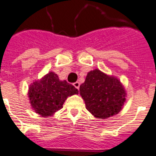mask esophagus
<instances>
[{"instance_id": "obj_1", "label": "esophagus", "mask_w": 156, "mask_h": 156, "mask_svg": "<svg viewBox=\"0 0 156 156\" xmlns=\"http://www.w3.org/2000/svg\"><path fill=\"white\" fill-rule=\"evenodd\" d=\"M73 86L75 87L76 88L78 89V90H79V87H80V83H78V82H75V83H73Z\"/></svg>"}]
</instances>
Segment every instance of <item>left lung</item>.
I'll list each match as a JSON object with an SVG mask.
<instances>
[{"label": "left lung", "mask_w": 156, "mask_h": 156, "mask_svg": "<svg viewBox=\"0 0 156 156\" xmlns=\"http://www.w3.org/2000/svg\"><path fill=\"white\" fill-rule=\"evenodd\" d=\"M86 109L98 119L117 115L126 101V91L120 81L99 69L90 71L79 88Z\"/></svg>", "instance_id": "obj_1"}]
</instances>
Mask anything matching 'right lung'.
<instances>
[{"label":"right lung","mask_w":156,"mask_h":156,"mask_svg":"<svg viewBox=\"0 0 156 156\" xmlns=\"http://www.w3.org/2000/svg\"><path fill=\"white\" fill-rule=\"evenodd\" d=\"M78 93L75 87L59 80L56 73L50 72L31 84L28 95L34 111L42 117H48L63 108L68 97Z\"/></svg>","instance_id":"right-lung-1"}]
</instances>
